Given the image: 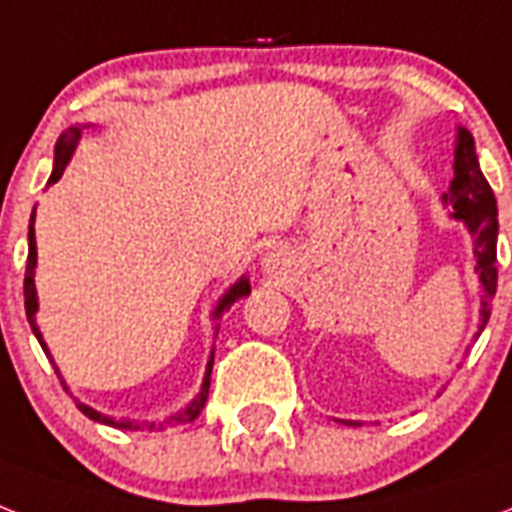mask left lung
Here are the masks:
<instances>
[{
	"mask_svg": "<svg viewBox=\"0 0 512 512\" xmlns=\"http://www.w3.org/2000/svg\"><path fill=\"white\" fill-rule=\"evenodd\" d=\"M443 202L454 208V219L465 221L473 235L475 259H478L475 272L481 275L483 283L481 326H478V331H483L491 315V296L497 293V200L481 173L473 136L465 128H459L457 149H454V181L449 192L443 194ZM344 425H358V422H344Z\"/></svg>",
	"mask_w": 512,
	"mask_h": 512,
	"instance_id": "left-lung-1",
	"label": "left lung"
}]
</instances>
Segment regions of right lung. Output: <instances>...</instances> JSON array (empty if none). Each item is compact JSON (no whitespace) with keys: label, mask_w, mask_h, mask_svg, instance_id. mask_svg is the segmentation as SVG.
<instances>
[{"label":"right lung","mask_w":512,"mask_h":512,"mask_svg":"<svg viewBox=\"0 0 512 512\" xmlns=\"http://www.w3.org/2000/svg\"><path fill=\"white\" fill-rule=\"evenodd\" d=\"M79 133L77 128L66 130L61 138H58V144H55V168H53V176H50V181L47 184H55L58 178L63 176V168H66V162H69V157L74 154V149H77L79 144ZM34 267H37V240H34V216H31V224H29V259H26V277H23V299H26V318H29L31 323V331H34V336L39 339V344H42V350L47 352L45 342H42V334H39L37 328V291H34ZM251 293V285H248V280L245 277H240L232 288H229L227 293H224V299L219 301V307H216V312H213V318H219L221 312L227 310V307H232L237 299H243V296H248ZM50 355V352H47ZM211 368H213V355L211 360H208V371H205V379H202V387H200V395L189 403V406L184 408V411H178L176 417L168 419V425H189V422H194L197 419V414L202 411V406H205V400H208V390H211ZM77 408L85 414V417H90L93 422H104V425H117V427H130V430H138V427L144 425H133V422H114L112 417H104V414H98L95 408L85 406V403H77ZM146 430H162V425H146Z\"/></svg>","instance_id":"obj_1"}]
</instances>
